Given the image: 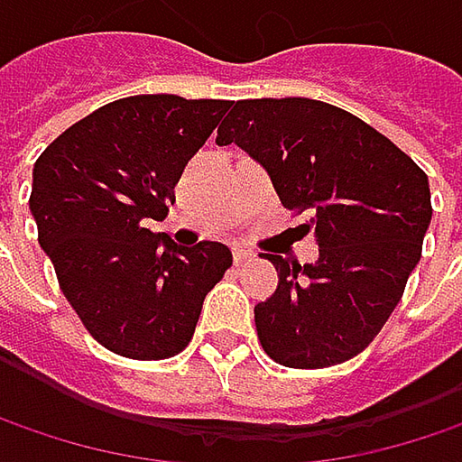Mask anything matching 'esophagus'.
I'll return each mask as SVG.
<instances>
[{"instance_id": "1", "label": "esophagus", "mask_w": 462, "mask_h": 462, "mask_svg": "<svg viewBox=\"0 0 462 462\" xmlns=\"http://www.w3.org/2000/svg\"><path fill=\"white\" fill-rule=\"evenodd\" d=\"M232 255H235V263H248V261H253V251H248V248H235Z\"/></svg>"}]
</instances>
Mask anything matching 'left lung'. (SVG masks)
<instances>
[{
  "label": "left lung",
  "instance_id": "1",
  "mask_svg": "<svg viewBox=\"0 0 462 462\" xmlns=\"http://www.w3.org/2000/svg\"><path fill=\"white\" fill-rule=\"evenodd\" d=\"M217 144H237L269 172L318 243L315 263L266 253L279 287L255 305L261 346L297 370L341 365L385 326L421 258L430 178L354 113L310 97L230 103Z\"/></svg>",
  "mask_w": 462,
  "mask_h": 462
}]
</instances>
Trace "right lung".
<instances>
[{"instance_id":"obj_1","label":"right lung","mask_w":462,"mask_h":462,"mask_svg":"<svg viewBox=\"0 0 462 462\" xmlns=\"http://www.w3.org/2000/svg\"><path fill=\"white\" fill-rule=\"evenodd\" d=\"M230 100L134 95L92 111L32 165L31 214L59 287L97 344L168 359L191 341L204 297L230 269L222 243L152 232Z\"/></svg>"}]
</instances>
